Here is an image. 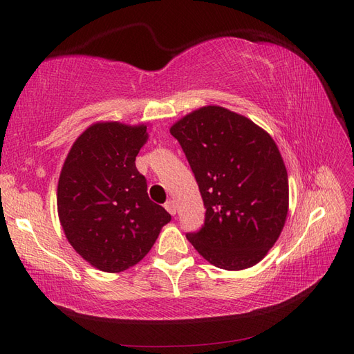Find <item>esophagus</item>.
Wrapping results in <instances>:
<instances>
[{"label":"esophagus","instance_id":"esophagus-1","mask_svg":"<svg viewBox=\"0 0 354 354\" xmlns=\"http://www.w3.org/2000/svg\"><path fill=\"white\" fill-rule=\"evenodd\" d=\"M165 209L171 214V216H176V212H177L176 201H174V199H169V201H167V203H165Z\"/></svg>","mask_w":354,"mask_h":354}]
</instances>
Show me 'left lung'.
Returning a JSON list of instances; mask_svg holds the SVG:
<instances>
[{"instance_id":"left-lung-1","label":"left lung","mask_w":354,"mask_h":354,"mask_svg":"<svg viewBox=\"0 0 354 354\" xmlns=\"http://www.w3.org/2000/svg\"><path fill=\"white\" fill-rule=\"evenodd\" d=\"M189 160L205 221L186 238L211 264L243 270L281 236L289 205L288 173L272 136L221 106H203L169 128Z\"/></svg>"}]
</instances>
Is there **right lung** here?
<instances>
[{
	"label": "right lung",
	"mask_w": 354,
	"mask_h": 354,
	"mask_svg": "<svg viewBox=\"0 0 354 354\" xmlns=\"http://www.w3.org/2000/svg\"><path fill=\"white\" fill-rule=\"evenodd\" d=\"M147 125L95 122L75 143L62 167L57 212L66 239L95 269L120 273L151 251L171 216L147 196L136 156Z\"/></svg>",
	"instance_id": "right-lung-1"
}]
</instances>
